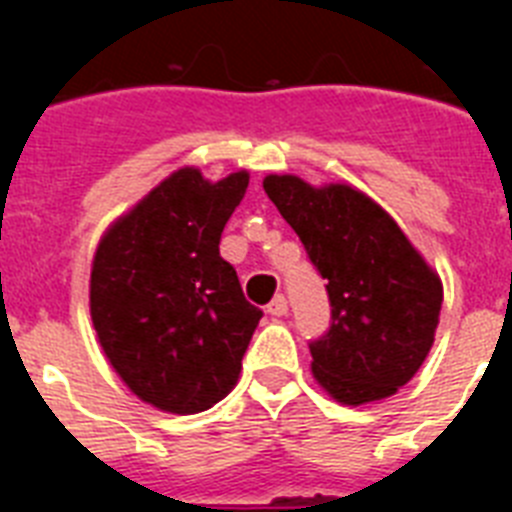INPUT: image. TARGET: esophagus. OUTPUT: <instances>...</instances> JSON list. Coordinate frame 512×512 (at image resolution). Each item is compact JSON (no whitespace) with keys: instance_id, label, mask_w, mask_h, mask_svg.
I'll return each instance as SVG.
<instances>
[{"instance_id":"obj_1","label":"esophagus","mask_w":512,"mask_h":512,"mask_svg":"<svg viewBox=\"0 0 512 512\" xmlns=\"http://www.w3.org/2000/svg\"><path fill=\"white\" fill-rule=\"evenodd\" d=\"M266 312H269L271 318H282V315H287V312H289L287 297H284V295L274 297V300L269 302V307H266Z\"/></svg>"}]
</instances>
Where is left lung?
I'll list each match as a JSON object with an SVG mask.
<instances>
[{
  "instance_id": "1",
  "label": "left lung",
  "mask_w": 512,
  "mask_h": 512,
  "mask_svg": "<svg viewBox=\"0 0 512 512\" xmlns=\"http://www.w3.org/2000/svg\"><path fill=\"white\" fill-rule=\"evenodd\" d=\"M264 192L328 279L330 328L310 341L312 377L354 408L395 395L433 346L443 302L438 274L359 189L269 174Z\"/></svg>"
}]
</instances>
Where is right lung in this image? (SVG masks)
<instances>
[{
	"mask_svg": "<svg viewBox=\"0 0 512 512\" xmlns=\"http://www.w3.org/2000/svg\"><path fill=\"white\" fill-rule=\"evenodd\" d=\"M246 187L248 171L207 182L184 166L99 241L89 279L99 346L153 408L202 413L238 382L264 312L243 297L220 235Z\"/></svg>",
	"mask_w": 512,
	"mask_h": 512,
	"instance_id": "1",
	"label": "right lung"
}]
</instances>
